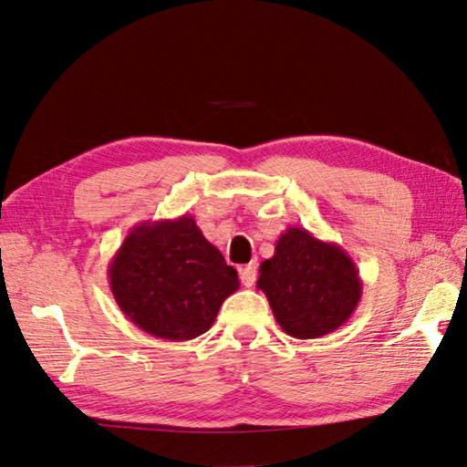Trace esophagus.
Instances as JSON below:
<instances>
[{
    "label": "esophagus",
    "mask_w": 467,
    "mask_h": 467,
    "mask_svg": "<svg viewBox=\"0 0 467 467\" xmlns=\"http://www.w3.org/2000/svg\"><path fill=\"white\" fill-rule=\"evenodd\" d=\"M239 278H242V285L251 288L253 285H255L257 280V265L251 263V265H245L239 268Z\"/></svg>",
    "instance_id": "obj_1"
}]
</instances>
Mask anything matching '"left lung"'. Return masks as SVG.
Instances as JSON below:
<instances>
[{
  "label": "left lung",
  "mask_w": 467,
  "mask_h": 467,
  "mask_svg": "<svg viewBox=\"0 0 467 467\" xmlns=\"http://www.w3.org/2000/svg\"><path fill=\"white\" fill-rule=\"evenodd\" d=\"M257 288L265 292L282 331L317 338L355 314L362 280L341 245L290 225L280 234L275 255L261 263Z\"/></svg>",
  "instance_id": "8db88e82"
}]
</instances>
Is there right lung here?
I'll list each match as a JSON object with an SVG mask.
<instances>
[{"label": "right lung", "mask_w": 467, "mask_h": 467, "mask_svg": "<svg viewBox=\"0 0 467 467\" xmlns=\"http://www.w3.org/2000/svg\"><path fill=\"white\" fill-rule=\"evenodd\" d=\"M107 273L120 312L167 341L206 333L223 300L239 288L235 268L189 214L136 223Z\"/></svg>", "instance_id": "obj_1"}]
</instances>
